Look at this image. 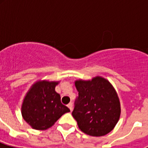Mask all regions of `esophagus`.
Here are the masks:
<instances>
[{
    "instance_id": "esophagus-1",
    "label": "esophagus",
    "mask_w": 148,
    "mask_h": 148,
    "mask_svg": "<svg viewBox=\"0 0 148 148\" xmlns=\"http://www.w3.org/2000/svg\"><path fill=\"white\" fill-rule=\"evenodd\" d=\"M67 107L69 108V109L71 110V111H72V110H73V103H69L68 104H67Z\"/></svg>"
}]
</instances>
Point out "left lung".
<instances>
[{
  "label": "left lung",
  "mask_w": 148,
  "mask_h": 148,
  "mask_svg": "<svg viewBox=\"0 0 148 148\" xmlns=\"http://www.w3.org/2000/svg\"><path fill=\"white\" fill-rule=\"evenodd\" d=\"M78 97L72 115L79 128L88 135L101 137L114 128L121 116V103L110 81L101 76L74 81Z\"/></svg>",
  "instance_id": "obj_1"
}]
</instances>
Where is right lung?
<instances>
[{"mask_svg": "<svg viewBox=\"0 0 148 148\" xmlns=\"http://www.w3.org/2000/svg\"><path fill=\"white\" fill-rule=\"evenodd\" d=\"M60 81L39 80L34 83L24 96L21 104L24 120L35 130L50 128L70 109L60 102V96L55 91Z\"/></svg>", "mask_w": 148, "mask_h": 148, "instance_id": "1", "label": "right lung"}]
</instances>
